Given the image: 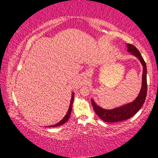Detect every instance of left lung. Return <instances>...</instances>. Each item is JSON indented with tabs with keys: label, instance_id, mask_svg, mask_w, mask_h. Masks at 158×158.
Listing matches in <instances>:
<instances>
[{
	"label": "left lung",
	"instance_id": "left-lung-1",
	"mask_svg": "<svg viewBox=\"0 0 158 158\" xmlns=\"http://www.w3.org/2000/svg\"><path fill=\"white\" fill-rule=\"evenodd\" d=\"M127 52H130L131 54L137 57L143 66V74H142V85L140 93L137 98L132 102L128 103L127 105L120 106L113 109H105L97 105L93 100H91L93 107L94 109L95 114L102 120L107 123H115L125 121L130 118L132 117L134 115L139 111V109L143 106L145 102L147 94V80L146 74L147 69L146 63L141 53L137 48L134 45L127 44Z\"/></svg>",
	"mask_w": 158,
	"mask_h": 158
}]
</instances>
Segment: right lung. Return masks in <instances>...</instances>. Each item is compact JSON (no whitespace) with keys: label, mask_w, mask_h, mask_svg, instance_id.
<instances>
[{"label":"right lung","mask_w":158,"mask_h":158,"mask_svg":"<svg viewBox=\"0 0 158 158\" xmlns=\"http://www.w3.org/2000/svg\"><path fill=\"white\" fill-rule=\"evenodd\" d=\"M74 93H73V94H72V98H71V101H70V105H69V109H68V111L67 112L66 115L65 116V117L63 118L61 120L60 122H58V123L55 124V125H50V126H48L49 127H58V126H60V125H62L64 123H65L68 121L69 116H70V114H71V111H72V107H73V101H74Z\"/></svg>","instance_id":"right-lung-1"}]
</instances>
